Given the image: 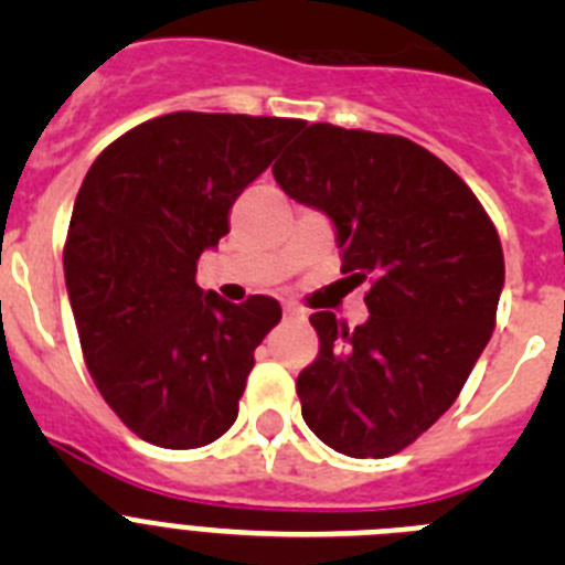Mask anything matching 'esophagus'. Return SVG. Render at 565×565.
<instances>
[{
	"mask_svg": "<svg viewBox=\"0 0 565 565\" xmlns=\"http://www.w3.org/2000/svg\"><path fill=\"white\" fill-rule=\"evenodd\" d=\"M282 317H286V319H306V313L299 311V308H294V306H286V308H282Z\"/></svg>",
	"mask_w": 565,
	"mask_h": 565,
	"instance_id": "esophagus-1",
	"label": "esophagus"
}]
</instances>
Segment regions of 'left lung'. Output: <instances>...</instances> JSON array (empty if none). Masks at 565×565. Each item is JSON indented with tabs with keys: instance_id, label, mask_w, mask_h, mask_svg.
<instances>
[{
	"instance_id": "1",
	"label": "left lung",
	"mask_w": 565,
	"mask_h": 565,
	"mask_svg": "<svg viewBox=\"0 0 565 565\" xmlns=\"http://www.w3.org/2000/svg\"><path fill=\"white\" fill-rule=\"evenodd\" d=\"M331 217L342 274L371 279L364 326L311 313L302 418L351 458H387L450 411L495 328L503 252L472 189L402 135L311 124L271 167Z\"/></svg>"
}]
</instances>
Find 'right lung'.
<instances>
[{
  "label": "right lung",
  "mask_w": 565,
  "mask_h": 565,
  "mask_svg": "<svg viewBox=\"0 0 565 565\" xmlns=\"http://www.w3.org/2000/svg\"><path fill=\"white\" fill-rule=\"evenodd\" d=\"M302 127L169 113L109 143L78 189L64 279L84 362L115 416L154 447H206L237 418L254 348L282 308L263 294L234 306L194 274L239 192Z\"/></svg>",
  "instance_id": "1"
}]
</instances>
